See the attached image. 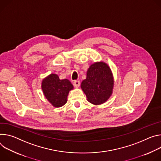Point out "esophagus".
Returning a JSON list of instances; mask_svg holds the SVG:
<instances>
[{
	"mask_svg": "<svg viewBox=\"0 0 161 161\" xmlns=\"http://www.w3.org/2000/svg\"><path fill=\"white\" fill-rule=\"evenodd\" d=\"M74 86L75 87H79L80 86V81L79 80H75L74 82Z\"/></svg>",
	"mask_w": 161,
	"mask_h": 161,
	"instance_id": "1",
	"label": "esophagus"
}]
</instances>
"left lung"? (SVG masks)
I'll list each match as a JSON object with an SVG mask.
<instances>
[{
  "label": "left lung",
  "mask_w": 161,
  "mask_h": 161,
  "mask_svg": "<svg viewBox=\"0 0 161 161\" xmlns=\"http://www.w3.org/2000/svg\"><path fill=\"white\" fill-rule=\"evenodd\" d=\"M114 82L109 65L103 61L95 62L87 69L86 79L82 82L80 87L89 102L100 105L112 95Z\"/></svg>",
  "instance_id": "1"
}]
</instances>
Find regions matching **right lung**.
<instances>
[{
    "mask_svg": "<svg viewBox=\"0 0 161 161\" xmlns=\"http://www.w3.org/2000/svg\"><path fill=\"white\" fill-rule=\"evenodd\" d=\"M73 89L74 86L68 79H60L55 74H50L42 82L45 97L55 108H60L67 102L68 93Z\"/></svg>",
    "mask_w": 161,
    "mask_h": 161,
    "instance_id": "add662e5",
    "label": "right lung"
}]
</instances>
